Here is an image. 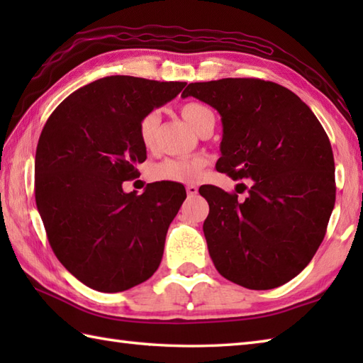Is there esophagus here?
<instances>
[{"label":"esophagus","mask_w":363,"mask_h":363,"mask_svg":"<svg viewBox=\"0 0 363 363\" xmlns=\"http://www.w3.org/2000/svg\"><path fill=\"white\" fill-rule=\"evenodd\" d=\"M186 190H187L189 196H195L198 194V187H195V186H187Z\"/></svg>","instance_id":"esophagus-1"}]
</instances>
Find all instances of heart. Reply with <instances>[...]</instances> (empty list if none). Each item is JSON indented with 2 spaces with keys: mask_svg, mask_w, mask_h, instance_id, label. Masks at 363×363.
Wrapping results in <instances>:
<instances>
[{
  "mask_svg": "<svg viewBox=\"0 0 363 363\" xmlns=\"http://www.w3.org/2000/svg\"><path fill=\"white\" fill-rule=\"evenodd\" d=\"M179 113L187 125L196 130L199 135L203 134V130L215 125L213 112L201 103H184L179 107ZM159 121V113L156 111H151L143 115L140 123H138V137H140V142L146 150H152L156 146ZM204 167L206 160L203 157L165 159L151 167L150 176L154 181L164 182H195L201 176Z\"/></svg>",
  "mask_w": 363,
  "mask_h": 363,
  "instance_id": "b5f03b06",
  "label": "heart"
}]
</instances>
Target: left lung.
<instances>
[{
  "label": "left lung",
  "mask_w": 363,
  "mask_h": 363,
  "mask_svg": "<svg viewBox=\"0 0 363 363\" xmlns=\"http://www.w3.org/2000/svg\"><path fill=\"white\" fill-rule=\"evenodd\" d=\"M182 96L221 115L218 172L251 179L245 199L213 186L199 189L209 203L203 230L215 268L251 290L289 282L315 256L335 204L325 129L291 90L264 79L191 82Z\"/></svg>",
  "instance_id": "left-lung-1"
}]
</instances>
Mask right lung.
Segmentation results:
<instances>
[{"label": "right lung", "instance_id": "add662e5", "mask_svg": "<svg viewBox=\"0 0 363 363\" xmlns=\"http://www.w3.org/2000/svg\"><path fill=\"white\" fill-rule=\"evenodd\" d=\"M186 82L107 76L67 96L46 120L35 151V204L60 264L87 287L125 291L159 268L181 184L152 182L142 195L123 182L146 159L138 123Z\"/></svg>", "mask_w": 363, "mask_h": 363}]
</instances>
